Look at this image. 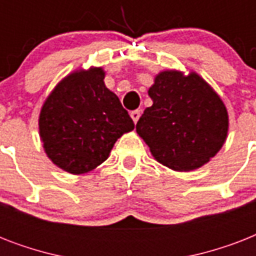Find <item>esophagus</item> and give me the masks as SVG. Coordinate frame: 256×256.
<instances>
[{"instance_id":"34e87169","label":"esophagus","mask_w":256,"mask_h":256,"mask_svg":"<svg viewBox=\"0 0 256 256\" xmlns=\"http://www.w3.org/2000/svg\"><path fill=\"white\" fill-rule=\"evenodd\" d=\"M130 116H132V120H134V124H136L140 116V110H134V112H130Z\"/></svg>"}]
</instances>
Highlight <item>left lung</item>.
Returning a JSON list of instances; mask_svg holds the SVG:
<instances>
[{"instance_id": "1", "label": "left lung", "mask_w": 256, "mask_h": 256, "mask_svg": "<svg viewBox=\"0 0 256 256\" xmlns=\"http://www.w3.org/2000/svg\"><path fill=\"white\" fill-rule=\"evenodd\" d=\"M148 92L152 104L136 128L156 162L183 172L202 168L218 154L228 132V112L198 73L162 70Z\"/></svg>"}]
</instances>
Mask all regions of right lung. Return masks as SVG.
<instances>
[{
	"mask_svg": "<svg viewBox=\"0 0 256 256\" xmlns=\"http://www.w3.org/2000/svg\"><path fill=\"white\" fill-rule=\"evenodd\" d=\"M104 80L102 68L74 70L56 85L40 112L38 128L46 156L70 174L98 168L116 140L134 128Z\"/></svg>",
	"mask_w": 256,
	"mask_h": 256,
	"instance_id": "1",
	"label": "right lung"
}]
</instances>
